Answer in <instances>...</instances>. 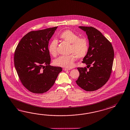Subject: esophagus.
Returning a JSON list of instances; mask_svg holds the SVG:
<instances>
[{
  "label": "esophagus",
  "mask_w": 130,
  "mask_h": 130,
  "mask_svg": "<svg viewBox=\"0 0 130 130\" xmlns=\"http://www.w3.org/2000/svg\"><path fill=\"white\" fill-rule=\"evenodd\" d=\"M63 70L64 71H69V70H70V69H65V68H64L63 69Z\"/></svg>",
  "instance_id": "34e87169"
}]
</instances>
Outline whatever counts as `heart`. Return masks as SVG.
I'll return each instance as SVG.
<instances>
[{
  "label": "heart",
  "instance_id": "1",
  "mask_svg": "<svg viewBox=\"0 0 130 130\" xmlns=\"http://www.w3.org/2000/svg\"><path fill=\"white\" fill-rule=\"evenodd\" d=\"M62 40L70 44V55H62L54 61V64L58 66L70 69L73 67L77 58L82 59L86 55L89 50L88 41L85 38L80 37L77 34L70 30L64 31L59 35ZM57 41L53 40L48 46V51L53 56L57 55Z\"/></svg>",
  "mask_w": 130,
  "mask_h": 130
}]
</instances>
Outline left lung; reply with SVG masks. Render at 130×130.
<instances>
[{
    "instance_id": "1",
    "label": "left lung",
    "mask_w": 130,
    "mask_h": 130,
    "mask_svg": "<svg viewBox=\"0 0 130 130\" xmlns=\"http://www.w3.org/2000/svg\"><path fill=\"white\" fill-rule=\"evenodd\" d=\"M79 27L86 32L89 39V50L83 63L90 69L77 68L80 75L75 82L83 90L93 91L103 86L109 79L114 52L111 43L98 29L92 26Z\"/></svg>"
}]
</instances>
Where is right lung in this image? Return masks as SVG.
<instances>
[{
	"label": "right lung",
	"mask_w": 130,
	"mask_h": 130,
	"mask_svg": "<svg viewBox=\"0 0 130 130\" xmlns=\"http://www.w3.org/2000/svg\"><path fill=\"white\" fill-rule=\"evenodd\" d=\"M57 27L29 32L15 49L14 62L18 75L23 86L31 92L47 91L62 71L61 67L49 65V40Z\"/></svg>",
	"instance_id": "1"
}]
</instances>
